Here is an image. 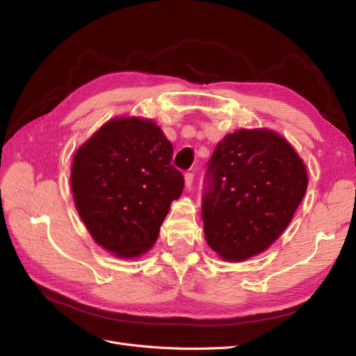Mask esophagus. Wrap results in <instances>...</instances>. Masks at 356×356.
Listing matches in <instances>:
<instances>
[{
  "label": "esophagus",
  "instance_id": "obj_1",
  "mask_svg": "<svg viewBox=\"0 0 356 356\" xmlns=\"http://www.w3.org/2000/svg\"><path fill=\"white\" fill-rule=\"evenodd\" d=\"M184 179H186V187L190 188L193 186V182H195V175H193L191 172H187V174L184 175Z\"/></svg>",
  "mask_w": 356,
  "mask_h": 356
}]
</instances>
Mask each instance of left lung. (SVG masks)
<instances>
[{
	"mask_svg": "<svg viewBox=\"0 0 356 356\" xmlns=\"http://www.w3.org/2000/svg\"><path fill=\"white\" fill-rule=\"evenodd\" d=\"M307 182L305 161L270 129L225 135L209 160L202 203L211 250L232 263L266 251L293 220Z\"/></svg>",
	"mask_w": 356,
	"mask_h": 356,
	"instance_id": "8db88e82",
	"label": "left lung"
}]
</instances>
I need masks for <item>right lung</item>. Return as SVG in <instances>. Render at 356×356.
Wrapping results in <instances>:
<instances>
[{
	"instance_id": "add662e5",
	"label": "right lung",
	"mask_w": 356,
	"mask_h": 356,
	"mask_svg": "<svg viewBox=\"0 0 356 356\" xmlns=\"http://www.w3.org/2000/svg\"><path fill=\"white\" fill-rule=\"evenodd\" d=\"M174 147L149 118L115 117L72 159L74 203L92 239L118 258L152 248L184 178L170 165Z\"/></svg>"
}]
</instances>
